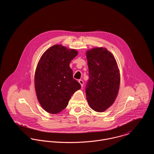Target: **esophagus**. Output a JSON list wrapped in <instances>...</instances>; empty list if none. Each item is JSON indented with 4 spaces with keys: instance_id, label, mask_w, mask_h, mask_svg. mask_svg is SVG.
<instances>
[{
    "instance_id": "34e87169",
    "label": "esophagus",
    "mask_w": 154,
    "mask_h": 154,
    "mask_svg": "<svg viewBox=\"0 0 154 154\" xmlns=\"http://www.w3.org/2000/svg\"><path fill=\"white\" fill-rule=\"evenodd\" d=\"M79 83L80 84V85H81V87H83L84 85V81L82 79H79Z\"/></svg>"
}]
</instances>
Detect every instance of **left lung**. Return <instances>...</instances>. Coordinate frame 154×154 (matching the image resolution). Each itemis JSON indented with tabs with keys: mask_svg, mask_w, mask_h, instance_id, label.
Returning <instances> with one entry per match:
<instances>
[{
	"mask_svg": "<svg viewBox=\"0 0 154 154\" xmlns=\"http://www.w3.org/2000/svg\"><path fill=\"white\" fill-rule=\"evenodd\" d=\"M89 79L85 93L90 107L103 112L114 103L120 87L119 69L113 55L106 48L95 47L87 52Z\"/></svg>",
	"mask_w": 154,
	"mask_h": 154,
	"instance_id": "obj_1",
	"label": "left lung"
}]
</instances>
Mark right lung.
Here are the masks:
<instances>
[{"mask_svg":"<svg viewBox=\"0 0 154 154\" xmlns=\"http://www.w3.org/2000/svg\"><path fill=\"white\" fill-rule=\"evenodd\" d=\"M77 54L76 50L57 44L47 50L40 58L35 73V89L41 106L47 112H61L75 92L81 89L69 66Z\"/></svg>","mask_w":154,"mask_h":154,"instance_id":"obj_1","label":"right lung"}]
</instances>
